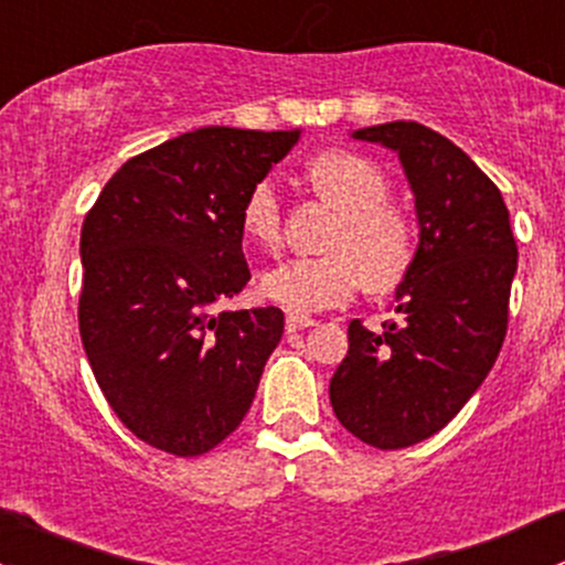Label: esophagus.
I'll list each match as a JSON object with an SVG mask.
<instances>
[{
  "label": "esophagus",
  "mask_w": 565,
  "mask_h": 565,
  "mask_svg": "<svg viewBox=\"0 0 565 565\" xmlns=\"http://www.w3.org/2000/svg\"><path fill=\"white\" fill-rule=\"evenodd\" d=\"M310 326H316V321L307 316H296V312H290L288 318H285V329L288 331H299V329H310Z\"/></svg>",
  "instance_id": "esophagus-1"
}]
</instances>
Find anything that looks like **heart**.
<instances>
[{
    "label": "heart",
    "instance_id": "obj_1",
    "mask_svg": "<svg viewBox=\"0 0 565 565\" xmlns=\"http://www.w3.org/2000/svg\"><path fill=\"white\" fill-rule=\"evenodd\" d=\"M307 179L342 214L331 236L337 249L271 266L260 277V294L305 316L345 305L364 282L377 294L397 288L416 260V231L403 212L383 203L388 182L381 168L362 154L323 152L307 162ZM242 231L264 247L280 239L282 203L271 179L249 188L242 206Z\"/></svg>",
    "mask_w": 565,
    "mask_h": 565
}]
</instances>
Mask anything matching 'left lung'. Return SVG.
Returning a JSON list of instances; mask_svg holds the SVG:
<instances>
[{
  "label": "left lung",
  "mask_w": 565,
  "mask_h": 565,
  "mask_svg": "<svg viewBox=\"0 0 565 565\" xmlns=\"http://www.w3.org/2000/svg\"><path fill=\"white\" fill-rule=\"evenodd\" d=\"M399 157L416 206V260L394 290L397 321H351L329 399L348 433L405 449L444 429L484 383L509 323L516 242L495 184L418 121L351 132Z\"/></svg>",
  "instance_id": "8db88e82"
}]
</instances>
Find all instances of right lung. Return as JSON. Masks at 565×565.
Here are the masks:
<instances>
[{
  "label": "right lung",
  "instance_id": "add662e5",
  "mask_svg": "<svg viewBox=\"0 0 565 565\" xmlns=\"http://www.w3.org/2000/svg\"><path fill=\"white\" fill-rule=\"evenodd\" d=\"M301 130L201 127L127 160L81 228L78 326L108 405L143 444L195 457L242 424L282 337L247 285L242 206Z\"/></svg>",
  "mask_w": 565,
  "mask_h": 565
}]
</instances>
